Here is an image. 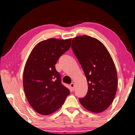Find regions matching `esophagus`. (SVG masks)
Here are the masks:
<instances>
[{
	"label": "esophagus",
	"mask_w": 135,
	"mask_h": 135,
	"mask_svg": "<svg viewBox=\"0 0 135 135\" xmlns=\"http://www.w3.org/2000/svg\"><path fill=\"white\" fill-rule=\"evenodd\" d=\"M70 88H71V89L72 90H74V83H71L70 84Z\"/></svg>",
	"instance_id": "obj_1"
}]
</instances>
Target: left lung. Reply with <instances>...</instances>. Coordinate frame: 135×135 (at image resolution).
<instances>
[{"label":"left lung","mask_w":135,"mask_h":135,"mask_svg":"<svg viewBox=\"0 0 135 135\" xmlns=\"http://www.w3.org/2000/svg\"><path fill=\"white\" fill-rule=\"evenodd\" d=\"M71 47L83 68L88 84L85 97L79 98L84 108L100 113L112 104L117 92V74L114 61L103 43L83 35L73 38Z\"/></svg>","instance_id":"left-lung-1"}]
</instances>
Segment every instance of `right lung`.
I'll list each match as a JSON object with an SVG mask.
<instances>
[{"label":"right lung","instance_id":"right-lung-1","mask_svg":"<svg viewBox=\"0 0 135 135\" xmlns=\"http://www.w3.org/2000/svg\"><path fill=\"white\" fill-rule=\"evenodd\" d=\"M71 38H51L42 41L32 50L25 65L23 87L29 104L42 115H49L64 103L70 90L63 86L55 66L70 48Z\"/></svg>","mask_w":135,"mask_h":135}]
</instances>
